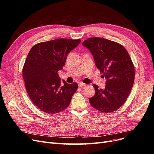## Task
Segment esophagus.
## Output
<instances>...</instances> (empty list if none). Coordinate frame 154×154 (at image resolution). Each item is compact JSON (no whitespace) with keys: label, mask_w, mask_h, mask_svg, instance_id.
<instances>
[{"label":"esophagus","mask_w":154,"mask_h":154,"mask_svg":"<svg viewBox=\"0 0 154 154\" xmlns=\"http://www.w3.org/2000/svg\"><path fill=\"white\" fill-rule=\"evenodd\" d=\"M86 85V84H85V83H83L82 82H79L78 83V86L80 87H85Z\"/></svg>","instance_id":"1"}]
</instances>
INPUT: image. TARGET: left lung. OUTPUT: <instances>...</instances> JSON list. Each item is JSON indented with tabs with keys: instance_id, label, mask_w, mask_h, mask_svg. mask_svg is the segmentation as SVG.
<instances>
[{
	"instance_id": "left-lung-1",
	"label": "left lung",
	"mask_w": 154,
	"mask_h": 154,
	"mask_svg": "<svg viewBox=\"0 0 154 154\" xmlns=\"http://www.w3.org/2000/svg\"><path fill=\"white\" fill-rule=\"evenodd\" d=\"M82 45L106 79L103 89L93 84L95 94L89 98L91 105L103 112L116 111L127 100L134 84L135 69L129 54L122 45L98 37L87 38Z\"/></svg>"
}]
</instances>
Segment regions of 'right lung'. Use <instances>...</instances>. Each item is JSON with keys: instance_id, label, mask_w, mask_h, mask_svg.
Masks as SVG:
<instances>
[{"instance_id": "1", "label": "right lung", "mask_w": 154, "mask_h": 154, "mask_svg": "<svg viewBox=\"0 0 154 154\" xmlns=\"http://www.w3.org/2000/svg\"><path fill=\"white\" fill-rule=\"evenodd\" d=\"M81 40L58 38L38 43L31 49L22 69L27 94L34 105L44 112L55 114L69 106L78 88L58 76L68 54Z\"/></svg>"}]
</instances>
